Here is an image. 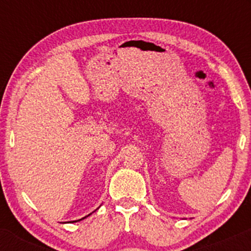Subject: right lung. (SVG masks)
Listing matches in <instances>:
<instances>
[{
    "mask_svg": "<svg viewBox=\"0 0 251 251\" xmlns=\"http://www.w3.org/2000/svg\"><path fill=\"white\" fill-rule=\"evenodd\" d=\"M91 215V214H90ZM90 215H87V216H90ZM87 216H85V217H82V219H80V220H76V221H81V220H83V219H86V217ZM76 221H73V222H76Z\"/></svg>",
    "mask_w": 251,
    "mask_h": 251,
    "instance_id": "right-lung-1",
    "label": "right lung"
}]
</instances>
